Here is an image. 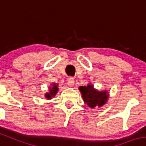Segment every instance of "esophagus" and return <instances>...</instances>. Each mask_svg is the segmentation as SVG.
<instances>
[{
    "mask_svg": "<svg viewBox=\"0 0 146 146\" xmlns=\"http://www.w3.org/2000/svg\"><path fill=\"white\" fill-rule=\"evenodd\" d=\"M74 83H75V81H74V79L72 78V77H69L67 80V84L69 87L74 86Z\"/></svg>",
    "mask_w": 146,
    "mask_h": 146,
    "instance_id": "1",
    "label": "esophagus"
}]
</instances>
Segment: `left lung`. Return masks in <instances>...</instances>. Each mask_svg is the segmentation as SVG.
<instances>
[{
    "label": "left lung",
    "instance_id": "left-lung-1",
    "mask_svg": "<svg viewBox=\"0 0 146 146\" xmlns=\"http://www.w3.org/2000/svg\"><path fill=\"white\" fill-rule=\"evenodd\" d=\"M79 90L82 94L84 103L90 108L103 106L109 99V94L108 91L98 90L90 83L88 84L87 86H80Z\"/></svg>",
    "mask_w": 146,
    "mask_h": 146
}]
</instances>
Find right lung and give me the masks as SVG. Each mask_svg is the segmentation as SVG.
<instances>
[{"mask_svg":"<svg viewBox=\"0 0 146 146\" xmlns=\"http://www.w3.org/2000/svg\"><path fill=\"white\" fill-rule=\"evenodd\" d=\"M58 84L52 83L50 86L48 88V92L45 93V97L46 99L50 100L52 98H54L58 91Z\"/></svg>","mask_w":146,"mask_h":146,"instance_id":"1","label":"right lung"}]
</instances>
